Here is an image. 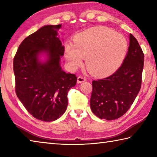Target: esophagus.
Listing matches in <instances>:
<instances>
[{"label": "esophagus", "instance_id": "1", "mask_svg": "<svg viewBox=\"0 0 157 157\" xmlns=\"http://www.w3.org/2000/svg\"><path fill=\"white\" fill-rule=\"evenodd\" d=\"M86 80V79L84 78V77H82V76H79L78 78V79H77V82H78V84L79 83H82V82H84Z\"/></svg>", "mask_w": 157, "mask_h": 157}]
</instances>
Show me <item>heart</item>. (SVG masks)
Segmentation results:
<instances>
[{
    "label": "heart",
    "instance_id": "obj_1",
    "mask_svg": "<svg viewBox=\"0 0 157 157\" xmlns=\"http://www.w3.org/2000/svg\"><path fill=\"white\" fill-rule=\"evenodd\" d=\"M75 45L65 46V57L72 69L83 63L96 76L109 75L118 68L127 52V39L121 34L105 27H95L79 33Z\"/></svg>",
    "mask_w": 157,
    "mask_h": 157
}]
</instances>
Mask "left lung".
<instances>
[{
	"instance_id": "8db88e82",
	"label": "left lung",
	"mask_w": 157,
	"mask_h": 157,
	"mask_svg": "<svg viewBox=\"0 0 157 157\" xmlns=\"http://www.w3.org/2000/svg\"><path fill=\"white\" fill-rule=\"evenodd\" d=\"M129 46L121 67L112 75L92 82V112L100 119L112 121L124 115L140 89L144 54L136 39L129 34Z\"/></svg>"
}]
</instances>
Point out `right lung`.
<instances>
[{"instance_id":"right-lung-1","label":"right lung","mask_w":157,"mask_h":157,"mask_svg":"<svg viewBox=\"0 0 157 157\" xmlns=\"http://www.w3.org/2000/svg\"><path fill=\"white\" fill-rule=\"evenodd\" d=\"M62 25H47L29 35L20 44L13 68L16 94L32 116L51 122L62 116L68 106L69 89L75 86V74L60 66L64 46L57 36ZM46 59L41 61V55Z\"/></svg>"}]
</instances>
